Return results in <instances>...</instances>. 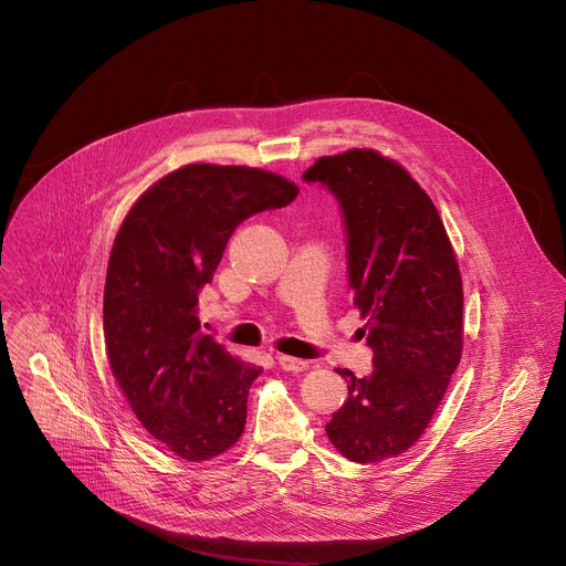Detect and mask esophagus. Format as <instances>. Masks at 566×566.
<instances>
[{
    "mask_svg": "<svg viewBox=\"0 0 566 566\" xmlns=\"http://www.w3.org/2000/svg\"><path fill=\"white\" fill-rule=\"evenodd\" d=\"M277 365H280L284 371H293V374H300V371L308 369V363H306V360H300V358H293V356H284V354L277 356Z\"/></svg>",
    "mask_w": 566,
    "mask_h": 566,
    "instance_id": "1",
    "label": "esophagus"
}]
</instances>
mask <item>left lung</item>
Masks as SVG:
<instances>
[{
	"mask_svg": "<svg viewBox=\"0 0 566 566\" xmlns=\"http://www.w3.org/2000/svg\"><path fill=\"white\" fill-rule=\"evenodd\" d=\"M340 203L354 306L367 317L369 376L327 423L334 448L376 463L426 432L463 349V286L443 221L426 190L376 149L322 156L302 175Z\"/></svg>",
	"mask_w": 566,
	"mask_h": 566,
	"instance_id": "obj_1",
	"label": "left lung"
}]
</instances>
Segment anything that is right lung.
Masks as SVG:
<instances>
[{
  "instance_id": "add662e5",
  "label": "right lung",
  "mask_w": 566,
  "mask_h": 566,
  "mask_svg": "<svg viewBox=\"0 0 566 566\" xmlns=\"http://www.w3.org/2000/svg\"><path fill=\"white\" fill-rule=\"evenodd\" d=\"M297 192L258 168L184 166L140 195L114 239L103 302L109 365L140 426L186 461L237 443L262 374L201 332L199 291L234 228Z\"/></svg>"
}]
</instances>
